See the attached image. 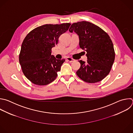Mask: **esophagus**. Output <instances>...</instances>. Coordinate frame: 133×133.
Segmentation results:
<instances>
[{
  "instance_id": "obj_1",
  "label": "esophagus",
  "mask_w": 133,
  "mask_h": 133,
  "mask_svg": "<svg viewBox=\"0 0 133 133\" xmlns=\"http://www.w3.org/2000/svg\"><path fill=\"white\" fill-rule=\"evenodd\" d=\"M67 60L68 61L70 62H74L75 61V60H74L73 58H71V57H67Z\"/></svg>"
}]
</instances>
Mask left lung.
Instances as JSON below:
<instances>
[{
  "label": "left lung",
  "instance_id": "left-lung-1",
  "mask_svg": "<svg viewBox=\"0 0 133 133\" xmlns=\"http://www.w3.org/2000/svg\"><path fill=\"white\" fill-rule=\"evenodd\" d=\"M70 32L79 36V46L86 52V63L79 61L77 76L88 83L101 81L110 72L115 59L113 44L109 35L98 26L87 21L74 23Z\"/></svg>",
  "mask_w": 133,
  "mask_h": 133
}]
</instances>
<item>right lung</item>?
Instances as JSON below:
<instances>
[{
  "mask_svg": "<svg viewBox=\"0 0 133 133\" xmlns=\"http://www.w3.org/2000/svg\"><path fill=\"white\" fill-rule=\"evenodd\" d=\"M70 23L45 24L30 32L24 38L19 54V63L24 76L33 83L47 85L57 76L65 59H57L51 55L61 35Z\"/></svg>",
  "mask_w": 133,
  "mask_h": 133,
  "instance_id": "obj_1",
  "label": "right lung"
}]
</instances>
